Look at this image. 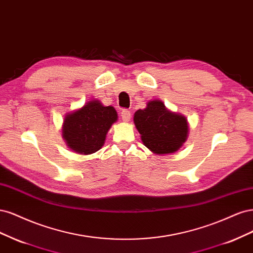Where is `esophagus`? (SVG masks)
Returning a JSON list of instances; mask_svg holds the SVG:
<instances>
[{
    "mask_svg": "<svg viewBox=\"0 0 253 253\" xmlns=\"http://www.w3.org/2000/svg\"><path fill=\"white\" fill-rule=\"evenodd\" d=\"M121 117H122V120H123L124 122H129L130 118H131V112L127 109H124L121 112Z\"/></svg>",
    "mask_w": 253,
    "mask_h": 253,
    "instance_id": "1",
    "label": "esophagus"
}]
</instances>
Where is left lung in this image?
Instances as JSON below:
<instances>
[{"instance_id":"left-lung-1","label":"left lung","mask_w":253,"mask_h":253,"mask_svg":"<svg viewBox=\"0 0 253 253\" xmlns=\"http://www.w3.org/2000/svg\"><path fill=\"white\" fill-rule=\"evenodd\" d=\"M134 125L144 145L156 154L177 151L188 135V123L184 116L168 110L159 100L147 103L133 117Z\"/></svg>"}]
</instances>
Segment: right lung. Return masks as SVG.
Listing matches in <instances>:
<instances>
[{
  "label": "right lung",
  "instance_id": "1",
  "mask_svg": "<svg viewBox=\"0 0 253 253\" xmlns=\"http://www.w3.org/2000/svg\"><path fill=\"white\" fill-rule=\"evenodd\" d=\"M117 120L118 113L112 106H104L96 100L89 101L65 117L63 138L73 151L94 153L102 148L106 134Z\"/></svg>",
  "mask_w": 253,
  "mask_h": 253
}]
</instances>
